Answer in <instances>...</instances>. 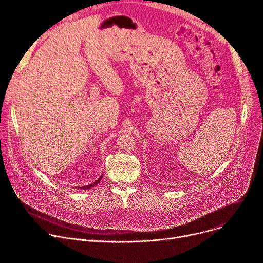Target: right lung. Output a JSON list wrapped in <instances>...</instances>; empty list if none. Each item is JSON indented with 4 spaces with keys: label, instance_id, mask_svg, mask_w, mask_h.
Here are the masks:
<instances>
[{
    "label": "right lung",
    "instance_id": "right-lung-1",
    "mask_svg": "<svg viewBox=\"0 0 263 263\" xmlns=\"http://www.w3.org/2000/svg\"><path fill=\"white\" fill-rule=\"evenodd\" d=\"M102 177H103V176H101V177H100V178H99V179H98V180H97V181H96V182H93V183H91V184H89V185H86V186H83V187H82V189H83V190H87V189H91V187H93V186H96V185H97V184H98V183H99V182H100V181H101V180H102ZM78 189H79V187H78Z\"/></svg>",
    "mask_w": 263,
    "mask_h": 263
}]
</instances>
